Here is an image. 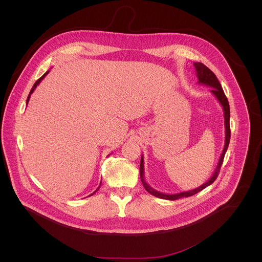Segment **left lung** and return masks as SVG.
Returning a JSON list of instances; mask_svg holds the SVG:
<instances>
[{
    "label": "left lung",
    "instance_id": "1",
    "mask_svg": "<svg viewBox=\"0 0 262 262\" xmlns=\"http://www.w3.org/2000/svg\"><path fill=\"white\" fill-rule=\"evenodd\" d=\"M194 69H195V75L198 76V83L199 84H204L207 86L212 88L211 93L215 96V98L217 99V101L219 102V104L221 105V107L223 108V112H224V126H225V144L224 148L222 150V153L220 155V158L218 160L217 166L213 172V174L211 176V178L204 183L202 186L195 187L193 189H189V190H185V191H181V192H177V193H164L161 191H158L156 189H154L153 187H150L149 185L147 184V182L145 181V177H144V158L143 155L141 156V162H140V178H141V182L143 184V187H145V189L153 194L156 198L159 199H163V200H169V201H174L181 198H187V196H190L201 190H203L204 188L209 187L210 185H212L215 180L217 179L221 165L223 163L224 160L225 153L228 149L229 146V142H230V107H229V103L228 100L225 96L224 91L217 78V76L215 74L209 70L205 64L201 63V62H193Z\"/></svg>",
    "mask_w": 262,
    "mask_h": 262
}]
</instances>
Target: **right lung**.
<instances>
[{"mask_svg":"<svg viewBox=\"0 0 262 262\" xmlns=\"http://www.w3.org/2000/svg\"><path fill=\"white\" fill-rule=\"evenodd\" d=\"M48 73H49V71H48V72H46V73H45V74H44V75H42V76H41V77H40V78H39V79H38L37 81H36V82H35V83H34V85H33V88H32V89H31V91H30V94H29V96H28V98H27V101H26V105H27V104H28V102H29V100H30V97H31V95H32V93H33V92H34V90H35V89H36V86H37L38 84H39V83H40V82H41V80H42V79H43V78H44V77H45V76H46V75H48ZM101 185H102V182H101V183H100V186H99V187H98V188H97V189H96V190H95V191H94V192H93V193H91V194H90V195H89V196H91V195H93V194H94V193H95V192H97V190H98V189H99V188H100V187H101Z\"/></svg>","mask_w":262,"mask_h":262,"instance_id":"add662e5","label":"right lung"}]
</instances>
